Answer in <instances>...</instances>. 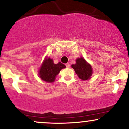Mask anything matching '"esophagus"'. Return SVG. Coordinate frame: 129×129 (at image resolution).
Masks as SVG:
<instances>
[{"instance_id": "34e87169", "label": "esophagus", "mask_w": 129, "mask_h": 129, "mask_svg": "<svg viewBox=\"0 0 129 129\" xmlns=\"http://www.w3.org/2000/svg\"><path fill=\"white\" fill-rule=\"evenodd\" d=\"M66 67L67 68H70V63H66Z\"/></svg>"}]
</instances>
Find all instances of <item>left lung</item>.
<instances>
[{
    "label": "left lung",
    "mask_w": 129,
    "mask_h": 129,
    "mask_svg": "<svg viewBox=\"0 0 129 129\" xmlns=\"http://www.w3.org/2000/svg\"><path fill=\"white\" fill-rule=\"evenodd\" d=\"M71 67L80 79L86 80L89 79L92 75L91 66L83 58L77 59L76 63L73 64Z\"/></svg>",
    "instance_id": "left-lung-1"
}]
</instances>
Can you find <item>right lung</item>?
Wrapping results in <instances>:
<instances>
[{
	"label": "right lung",
	"instance_id": "add662e5",
	"mask_svg": "<svg viewBox=\"0 0 129 129\" xmlns=\"http://www.w3.org/2000/svg\"><path fill=\"white\" fill-rule=\"evenodd\" d=\"M66 67V66L61 62L55 64L53 60L49 58L44 60L42 65L39 72L40 77L42 80L51 83L54 82L59 71Z\"/></svg>",
	"mask_w": 129,
	"mask_h": 129
}]
</instances>
